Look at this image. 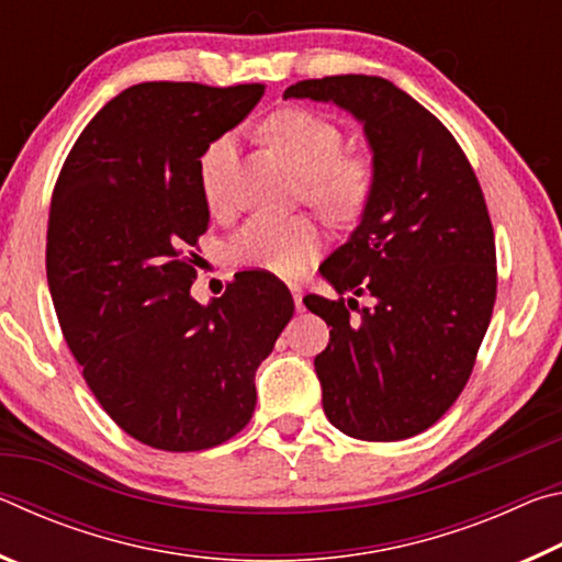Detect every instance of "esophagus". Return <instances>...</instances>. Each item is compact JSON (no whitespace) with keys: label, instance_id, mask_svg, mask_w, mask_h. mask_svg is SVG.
I'll return each mask as SVG.
<instances>
[{"label":"esophagus","instance_id":"1","mask_svg":"<svg viewBox=\"0 0 562 562\" xmlns=\"http://www.w3.org/2000/svg\"><path fill=\"white\" fill-rule=\"evenodd\" d=\"M290 292H292V297H294V307H297V312H302V284H297V282H290Z\"/></svg>","mask_w":562,"mask_h":562}]
</instances>
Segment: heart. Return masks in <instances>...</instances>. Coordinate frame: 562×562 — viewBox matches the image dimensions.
Masks as SVG:
<instances>
[{"instance_id":"1","label":"heart","mask_w":562,"mask_h":562,"mask_svg":"<svg viewBox=\"0 0 562 562\" xmlns=\"http://www.w3.org/2000/svg\"><path fill=\"white\" fill-rule=\"evenodd\" d=\"M265 131L300 173L304 203L335 223L355 221L364 211L376 180L374 160L361 150H341L345 133L335 121L310 109H282L272 113ZM233 168L235 136L223 133L207 144L198 164L203 201L215 215L231 211ZM317 247L319 231L307 215H252L231 237L227 255L240 268L294 274Z\"/></svg>"}]
</instances>
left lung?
Wrapping results in <instances>:
<instances>
[{
    "label": "left lung",
    "instance_id": "obj_1",
    "mask_svg": "<svg viewBox=\"0 0 562 562\" xmlns=\"http://www.w3.org/2000/svg\"><path fill=\"white\" fill-rule=\"evenodd\" d=\"M284 99L349 111L376 168L361 223L319 268L339 297H304L331 327L315 357L322 406L351 439H408L459 398L488 329L498 278L486 198L451 131L382 76L297 81ZM345 291L378 304L359 311Z\"/></svg>",
    "mask_w": 562,
    "mask_h": 562
}]
</instances>
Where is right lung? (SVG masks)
Returning <instances> with one entry per match:
<instances>
[{"label": "right lung", "mask_w": 562, "mask_h": 562, "mask_svg": "<svg viewBox=\"0 0 562 562\" xmlns=\"http://www.w3.org/2000/svg\"><path fill=\"white\" fill-rule=\"evenodd\" d=\"M262 93L136 83L89 121L54 186L46 280L64 339L103 412L150 449L203 451L243 431L255 372L292 319L290 290L262 270L237 272L211 304L190 297L211 221L198 164Z\"/></svg>", "instance_id": "right-lung-1"}]
</instances>
